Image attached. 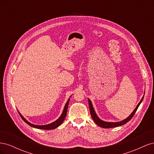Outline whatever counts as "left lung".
Returning a JSON list of instances; mask_svg holds the SVG:
<instances>
[{
	"label": "left lung",
	"mask_w": 154,
	"mask_h": 154,
	"mask_svg": "<svg viewBox=\"0 0 154 154\" xmlns=\"http://www.w3.org/2000/svg\"><path fill=\"white\" fill-rule=\"evenodd\" d=\"M143 97H144V96L142 97V99L141 100V101H139V103H138V105L136 107V109H135L132 112V113L129 116V117H128L127 119H125L123 121H122V122H103V121L101 120L97 116V115H96V114L95 112V111L94 110V108H93V106H92V103H91V100L89 99H88V106H89L91 115L92 116V119L94 120V122L100 127L104 128H114V127H119V126H122V125H125V123H127V122H129L130 119L132 118V117L134 116L135 113H136V110H137L139 105H140L141 103L142 102V101L143 100Z\"/></svg>",
	"instance_id": "left-lung-1"
}]
</instances>
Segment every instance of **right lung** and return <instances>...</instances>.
Instances as JSON below:
<instances>
[{"label":"right lung","mask_w":154,"mask_h":154,"mask_svg":"<svg viewBox=\"0 0 154 154\" xmlns=\"http://www.w3.org/2000/svg\"><path fill=\"white\" fill-rule=\"evenodd\" d=\"M69 99L68 100V101H67V103L65 105L64 107V109L63 110V112L62 114V115L60 116V117L57 120L55 121L54 122L49 124V125H33V124H31L29 122H27V121L23 117V116L20 114V112H18L21 118L24 120V122H26L27 125H29L31 127H33V128H38V129H44V130H52V129H54L56 128H57L58 127L61 125L63 122L64 121L65 118L66 117V115H67V109H68V105H69Z\"/></svg>","instance_id":"right-lung-1"}]
</instances>
